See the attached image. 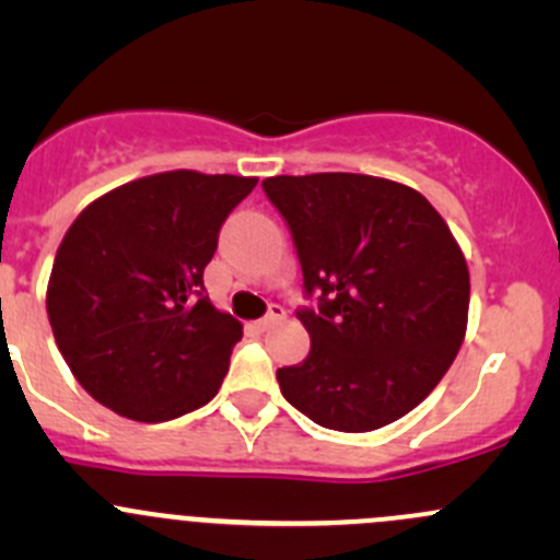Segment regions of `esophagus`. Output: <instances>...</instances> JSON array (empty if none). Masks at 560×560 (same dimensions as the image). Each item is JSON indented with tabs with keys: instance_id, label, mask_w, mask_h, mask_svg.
I'll return each instance as SVG.
<instances>
[{
	"instance_id": "obj_1",
	"label": "esophagus",
	"mask_w": 560,
	"mask_h": 560,
	"mask_svg": "<svg viewBox=\"0 0 560 560\" xmlns=\"http://www.w3.org/2000/svg\"><path fill=\"white\" fill-rule=\"evenodd\" d=\"M284 316H287L284 308H281L279 303H273V306L268 308V314H265L262 319L257 322V327H259V330H268V327H273L276 322H281V319H284Z\"/></svg>"
}]
</instances>
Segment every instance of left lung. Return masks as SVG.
<instances>
[{"mask_svg":"<svg viewBox=\"0 0 560 560\" xmlns=\"http://www.w3.org/2000/svg\"><path fill=\"white\" fill-rule=\"evenodd\" d=\"M295 241L316 308L303 363L276 371L316 425L365 433L409 415L453 365L468 322V268L436 208L411 186L360 173L262 180Z\"/></svg>","mask_w":560,"mask_h":560,"instance_id":"8db88e82","label":"left lung"}]
</instances>
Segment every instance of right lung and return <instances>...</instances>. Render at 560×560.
I'll return each instance as SVG.
<instances>
[{
  "mask_svg": "<svg viewBox=\"0 0 560 560\" xmlns=\"http://www.w3.org/2000/svg\"><path fill=\"white\" fill-rule=\"evenodd\" d=\"M254 186L244 175H145L70 224L45 306L61 358L94 400L165 422L219 393L244 327L213 308L202 270Z\"/></svg>",
  "mask_w": 560,
  "mask_h": 560,
  "instance_id": "right-lung-1",
  "label": "right lung"
}]
</instances>
